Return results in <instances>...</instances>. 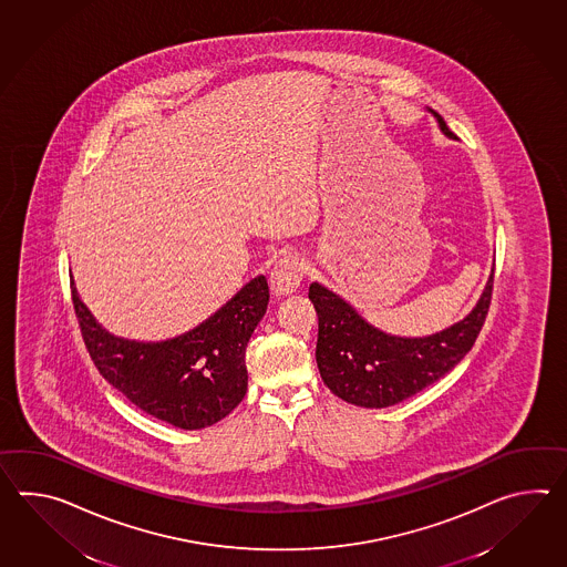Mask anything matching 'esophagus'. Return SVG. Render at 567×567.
Wrapping results in <instances>:
<instances>
[{"label": "esophagus", "mask_w": 567, "mask_h": 567, "mask_svg": "<svg viewBox=\"0 0 567 567\" xmlns=\"http://www.w3.org/2000/svg\"><path fill=\"white\" fill-rule=\"evenodd\" d=\"M305 262L297 254H285L270 272V287L277 295H292L301 287Z\"/></svg>", "instance_id": "obj_1"}]
</instances>
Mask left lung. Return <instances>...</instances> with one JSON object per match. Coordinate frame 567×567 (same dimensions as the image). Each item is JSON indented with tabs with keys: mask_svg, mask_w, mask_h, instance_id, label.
I'll return each mask as SVG.
<instances>
[{
	"mask_svg": "<svg viewBox=\"0 0 567 567\" xmlns=\"http://www.w3.org/2000/svg\"><path fill=\"white\" fill-rule=\"evenodd\" d=\"M445 136L452 130L435 114ZM494 272L464 321L429 338H392L368 326L338 295L313 282L309 299L319 317L317 365L326 386L346 403L382 409L401 403L445 377L466 355L491 309Z\"/></svg>",
	"mask_w": 567,
	"mask_h": 567,
	"instance_id": "1",
	"label": "left lung"
}]
</instances>
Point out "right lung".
Listing matches in <instances>:
<instances>
[{"instance_id":"obj_1","label":"right lung","mask_w":567,"mask_h":567,"mask_svg":"<svg viewBox=\"0 0 567 567\" xmlns=\"http://www.w3.org/2000/svg\"><path fill=\"white\" fill-rule=\"evenodd\" d=\"M76 321L101 377L144 413L178 429H202L246 396V346L268 307V282L254 278L199 328L161 343L110 336L89 313L71 280Z\"/></svg>"}]
</instances>
